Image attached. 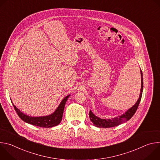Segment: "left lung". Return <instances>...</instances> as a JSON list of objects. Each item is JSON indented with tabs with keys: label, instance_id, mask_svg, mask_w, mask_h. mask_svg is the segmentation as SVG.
I'll use <instances>...</instances> for the list:
<instances>
[{
	"label": "left lung",
	"instance_id": "left-lung-1",
	"mask_svg": "<svg viewBox=\"0 0 160 160\" xmlns=\"http://www.w3.org/2000/svg\"><path fill=\"white\" fill-rule=\"evenodd\" d=\"M141 93L139 95V98L138 99V101L135 103L133 106H132L130 109H129L125 114L122 115L119 117H116L112 119H101L96 116H95L93 112L90 111L89 112V118L91 122H92L93 124L99 128H110L118 126L125 122L129 120L135 114L137 109L138 108L139 103L141 100L142 94V90H143V75L142 70H141Z\"/></svg>",
	"mask_w": 160,
	"mask_h": 160
}]
</instances>
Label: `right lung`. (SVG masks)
Returning a JSON list of instances; mask_svg holds the SVG:
<instances>
[{
    "mask_svg": "<svg viewBox=\"0 0 160 160\" xmlns=\"http://www.w3.org/2000/svg\"><path fill=\"white\" fill-rule=\"evenodd\" d=\"M70 95L64 98L60 104L59 105L58 108L51 115L46 117H31L25 115L24 113L20 111L13 104L14 108L16 111L19 117L23 120L25 122L28 123L29 124H32L35 126H38L40 127L43 128H49L56 126L60 123L62 120V114L64 109L65 104L68 100V98H69ZM12 102V101H11Z\"/></svg>",
    "mask_w": 160,
    "mask_h": 160,
    "instance_id": "right-lung-1",
    "label": "right lung"
}]
</instances>
